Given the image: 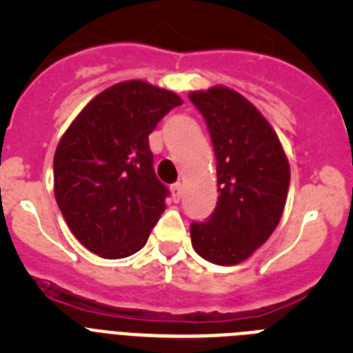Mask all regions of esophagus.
I'll return each mask as SVG.
<instances>
[{
  "mask_svg": "<svg viewBox=\"0 0 353 353\" xmlns=\"http://www.w3.org/2000/svg\"><path fill=\"white\" fill-rule=\"evenodd\" d=\"M182 191H183V185L180 182L171 185V196H173L174 201H180V198H182Z\"/></svg>",
  "mask_w": 353,
  "mask_h": 353,
  "instance_id": "obj_1",
  "label": "esophagus"
}]
</instances>
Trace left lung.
<instances>
[{
  "instance_id": "1",
  "label": "left lung",
  "mask_w": 353,
  "mask_h": 353,
  "mask_svg": "<svg viewBox=\"0 0 353 353\" xmlns=\"http://www.w3.org/2000/svg\"><path fill=\"white\" fill-rule=\"evenodd\" d=\"M210 130L219 198L207 223L191 224L192 248L215 265H236L281 221L290 164L277 134L245 97L226 86L189 93Z\"/></svg>"
}]
</instances>
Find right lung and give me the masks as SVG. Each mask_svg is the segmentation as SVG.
Here are the masks:
<instances>
[{"instance_id": "right-lung-1", "label": "right lung", "mask_w": 353, "mask_h": 353, "mask_svg": "<svg viewBox=\"0 0 353 353\" xmlns=\"http://www.w3.org/2000/svg\"><path fill=\"white\" fill-rule=\"evenodd\" d=\"M180 104L170 90L123 81L93 97L61 136L56 203L88 251L118 260L146 244L170 194L155 176L148 134Z\"/></svg>"}]
</instances>
